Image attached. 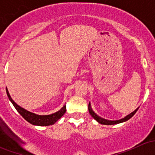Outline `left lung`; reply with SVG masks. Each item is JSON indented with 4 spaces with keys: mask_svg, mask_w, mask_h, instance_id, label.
Here are the masks:
<instances>
[{
    "mask_svg": "<svg viewBox=\"0 0 155 155\" xmlns=\"http://www.w3.org/2000/svg\"><path fill=\"white\" fill-rule=\"evenodd\" d=\"M138 109L139 107L137 108V109H135L134 112L130 113L129 115H127V116L124 117V118H121V119L116 120V121H111V120H107V119H105V118H101V116L97 115V114L94 112L93 109H92L91 106V103H89L88 104V111H89V113L91 114V116L93 117V118H94L98 123H100V124H105V125H112V124H120V123L125 122V121H127V120H129L130 118H132V117L134 116V114H135L136 112H137V111L138 110Z\"/></svg>",
    "mask_w": 155,
    "mask_h": 155,
    "instance_id": "1",
    "label": "left lung"
}]
</instances>
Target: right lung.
<instances>
[{"label":"right lung","mask_w":155,"mask_h":155,"mask_svg":"<svg viewBox=\"0 0 155 155\" xmlns=\"http://www.w3.org/2000/svg\"><path fill=\"white\" fill-rule=\"evenodd\" d=\"M6 91H7V94L8 96L9 100L11 101L12 105L15 108L18 113L25 118L27 121L31 123L33 125H37V126H49L54 124L56 121L58 119H60L64 114L66 112V105H64L63 107L58 110V112H54L53 114H50V115H37L35 113L29 112V111L26 110L24 108L18 106L16 103L14 102L13 100L10 97V94H9L7 87H6Z\"/></svg>","instance_id":"right-lung-1"}]
</instances>
